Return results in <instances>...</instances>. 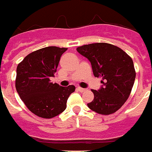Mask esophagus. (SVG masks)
I'll return each mask as SVG.
<instances>
[{"instance_id":"esophagus-1","label":"esophagus","mask_w":152,"mask_h":152,"mask_svg":"<svg viewBox=\"0 0 152 152\" xmlns=\"http://www.w3.org/2000/svg\"><path fill=\"white\" fill-rule=\"evenodd\" d=\"M77 90L78 91H80V92H84V91H86V89L82 88V87H77Z\"/></svg>"}]
</instances>
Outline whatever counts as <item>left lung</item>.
I'll return each mask as SVG.
<instances>
[{
    "instance_id": "8db88e82",
    "label": "left lung",
    "mask_w": 152,
    "mask_h": 152,
    "mask_svg": "<svg viewBox=\"0 0 152 152\" xmlns=\"http://www.w3.org/2000/svg\"><path fill=\"white\" fill-rule=\"evenodd\" d=\"M91 61L94 77H102L100 90H91L94 100L87 106L94 112L108 115L116 112L130 96L135 79L132 58L124 50L109 43H93L77 48Z\"/></svg>"
}]
</instances>
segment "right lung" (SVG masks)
<instances>
[{
  "instance_id": "right-lung-1",
  "label": "right lung",
  "mask_w": 152,
  "mask_h": 152,
  "mask_svg": "<svg viewBox=\"0 0 152 152\" xmlns=\"http://www.w3.org/2000/svg\"><path fill=\"white\" fill-rule=\"evenodd\" d=\"M66 50L42 48L28 54L18 65L16 90L27 108L38 117L51 118L63 112L67 99L75 91V86L63 87L50 82Z\"/></svg>"
}]
</instances>
